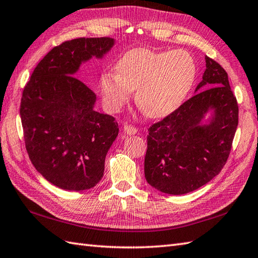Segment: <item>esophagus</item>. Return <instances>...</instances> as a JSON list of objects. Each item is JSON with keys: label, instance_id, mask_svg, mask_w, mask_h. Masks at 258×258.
<instances>
[{"label": "esophagus", "instance_id": "esophagus-1", "mask_svg": "<svg viewBox=\"0 0 258 258\" xmlns=\"http://www.w3.org/2000/svg\"><path fill=\"white\" fill-rule=\"evenodd\" d=\"M137 131H138V129H137L136 127H134V125H130V124H124L123 125V133L129 135V136L136 135Z\"/></svg>", "mask_w": 258, "mask_h": 258}]
</instances>
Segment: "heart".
<instances>
[{
  "instance_id": "obj_1",
  "label": "heart",
  "mask_w": 258,
  "mask_h": 258,
  "mask_svg": "<svg viewBox=\"0 0 258 258\" xmlns=\"http://www.w3.org/2000/svg\"><path fill=\"white\" fill-rule=\"evenodd\" d=\"M116 71L117 74H102L100 78L106 106L110 110L119 109L136 89L137 106L150 118L168 116L177 109L197 77L196 61L183 49H131L118 60Z\"/></svg>"
}]
</instances>
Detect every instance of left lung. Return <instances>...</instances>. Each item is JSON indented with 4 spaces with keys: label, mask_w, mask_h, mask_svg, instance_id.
Returning <instances> with one entry per match:
<instances>
[{
    "label": "left lung",
    "mask_w": 258,
    "mask_h": 258,
    "mask_svg": "<svg viewBox=\"0 0 258 258\" xmlns=\"http://www.w3.org/2000/svg\"><path fill=\"white\" fill-rule=\"evenodd\" d=\"M205 62L199 93L148 130L145 176L163 193L180 196L207 184L230 156L238 124L237 100L224 68L208 56ZM211 109L214 117L202 125Z\"/></svg>",
    "instance_id": "left-lung-1"
}]
</instances>
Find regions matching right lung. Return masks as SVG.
<instances>
[{
  "mask_svg": "<svg viewBox=\"0 0 258 258\" xmlns=\"http://www.w3.org/2000/svg\"><path fill=\"white\" fill-rule=\"evenodd\" d=\"M110 37H82L51 48L23 90L20 114L34 167L68 191L94 187L119 128L112 116L94 110L96 94L75 74L83 61L104 56Z\"/></svg>",
  "mask_w": 258,
  "mask_h": 258,
  "instance_id": "obj_1",
  "label": "right lung"
}]
</instances>
